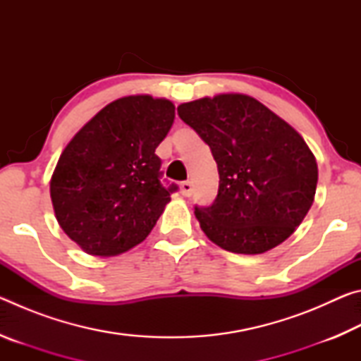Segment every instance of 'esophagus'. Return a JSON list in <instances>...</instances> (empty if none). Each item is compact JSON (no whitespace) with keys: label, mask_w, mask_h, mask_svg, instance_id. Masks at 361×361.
Returning <instances> with one entry per match:
<instances>
[{"label":"esophagus","mask_w":361,"mask_h":361,"mask_svg":"<svg viewBox=\"0 0 361 361\" xmlns=\"http://www.w3.org/2000/svg\"><path fill=\"white\" fill-rule=\"evenodd\" d=\"M180 191H181V194L183 195H191L192 194V185H191V181H181L180 183Z\"/></svg>","instance_id":"esophagus-1"}]
</instances>
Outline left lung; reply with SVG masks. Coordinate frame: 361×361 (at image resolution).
<instances>
[{"instance_id":"left-lung-1","label":"left lung","mask_w":361,"mask_h":361,"mask_svg":"<svg viewBox=\"0 0 361 361\" xmlns=\"http://www.w3.org/2000/svg\"><path fill=\"white\" fill-rule=\"evenodd\" d=\"M178 116L216 161L219 186L209 207H194L212 242L258 255L295 232L314 202L319 170L302 137L248 95L183 103Z\"/></svg>"}]
</instances>
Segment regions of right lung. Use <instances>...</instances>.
<instances>
[{"mask_svg":"<svg viewBox=\"0 0 361 361\" xmlns=\"http://www.w3.org/2000/svg\"><path fill=\"white\" fill-rule=\"evenodd\" d=\"M172 102L133 95L97 113L60 156L51 199L65 234L85 253L114 256L143 242L178 186L161 181L159 143Z\"/></svg>","mask_w":361,"mask_h":361,"instance_id":"add662e5","label":"right lung"}]
</instances>
